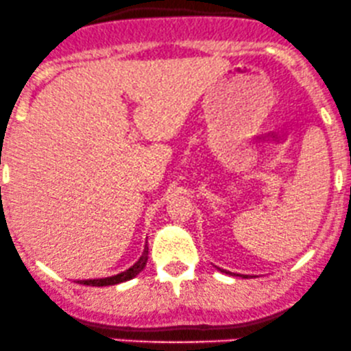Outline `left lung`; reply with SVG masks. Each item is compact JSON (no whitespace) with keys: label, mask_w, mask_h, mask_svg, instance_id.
<instances>
[{"label":"left lung","mask_w":351,"mask_h":351,"mask_svg":"<svg viewBox=\"0 0 351 351\" xmlns=\"http://www.w3.org/2000/svg\"><path fill=\"white\" fill-rule=\"evenodd\" d=\"M217 267V266H216ZM217 269L221 271V273H228V274H232V276H241V278H256L254 274H237V273H231V271H226V269H221V267H217Z\"/></svg>","instance_id":"obj_1"}]
</instances>
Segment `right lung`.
Returning a JSON list of instances; mask_svg holds the SVG:
<instances>
[{"label": "right lung", "instance_id": "1", "mask_svg": "<svg viewBox=\"0 0 351 351\" xmlns=\"http://www.w3.org/2000/svg\"><path fill=\"white\" fill-rule=\"evenodd\" d=\"M147 259H149V247H147V244H145V250H144V252H142L141 259H138L134 266H130L129 269L123 271V273L115 274V276L100 278V280H85L80 282L86 286H114V285H119V282L129 281V280H132V278L137 276L138 273H142V271H144V267L147 265Z\"/></svg>", "mask_w": 351, "mask_h": 351}]
</instances>
